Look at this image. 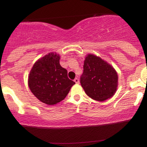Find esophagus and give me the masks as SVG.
Returning <instances> with one entry per match:
<instances>
[{"label":"esophagus","instance_id":"34e87169","mask_svg":"<svg viewBox=\"0 0 147 147\" xmlns=\"http://www.w3.org/2000/svg\"><path fill=\"white\" fill-rule=\"evenodd\" d=\"M74 82H75L76 84H79V80L78 78H75V79H74Z\"/></svg>","mask_w":147,"mask_h":147}]
</instances>
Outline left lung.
<instances>
[{
    "mask_svg": "<svg viewBox=\"0 0 147 147\" xmlns=\"http://www.w3.org/2000/svg\"><path fill=\"white\" fill-rule=\"evenodd\" d=\"M118 77L115 70L100 57L89 54L86 57L80 83L86 95L103 102L115 93Z\"/></svg>",
    "mask_w": 147,
    "mask_h": 147,
    "instance_id": "obj_1",
    "label": "left lung"
}]
</instances>
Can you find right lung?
I'll return each mask as SVG.
<instances>
[{
    "label": "right lung",
    "instance_id": "1",
    "mask_svg": "<svg viewBox=\"0 0 147 147\" xmlns=\"http://www.w3.org/2000/svg\"><path fill=\"white\" fill-rule=\"evenodd\" d=\"M60 56L50 52L34 64L28 77V85L41 102L54 105L65 99L74 84L68 71L59 63Z\"/></svg>",
    "mask_w": 147,
    "mask_h": 147
}]
</instances>
